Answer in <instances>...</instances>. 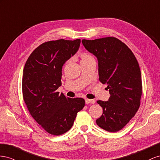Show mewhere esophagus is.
<instances>
[{
  "instance_id": "esophagus-1",
  "label": "esophagus",
  "mask_w": 160,
  "mask_h": 160,
  "mask_svg": "<svg viewBox=\"0 0 160 160\" xmlns=\"http://www.w3.org/2000/svg\"><path fill=\"white\" fill-rule=\"evenodd\" d=\"M85 102L86 104H94L95 100L92 99H85Z\"/></svg>"
}]
</instances>
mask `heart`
<instances>
[{"label":"heart","instance_id":"1","mask_svg":"<svg viewBox=\"0 0 160 160\" xmlns=\"http://www.w3.org/2000/svg\"><path fill=\"white\" fill-rule=\"evenodd\" d=\"M92 58V57L91 56H90V55L84 53V54L82 55V60H87V59H89V58Z\"/></svg>","mask_w":160,"mask_h":160}]
</instances>
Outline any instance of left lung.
I'll use <instances>...</instances> for the list:
<instances>
[{
  "label": "left lung",
  "mask_w": 160,
  "mask_h": 160,
  "mask_svg": "<svg viewBox=\"0 0 160 160\" xmlns=\"http://www.w3.org/2000/svg\"><path fill=\"white\" fill-rule=\"evenodd\" d=\"M82 43L97 58L99 80L107 84L111 94L108 101H97L103 112L96 122L107 131H118L140 106L142 82L139 63L131 50L115 38L82 39Z\"/></svg>",
  "instance_id": "1"
}]
</instances>
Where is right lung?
I'll list each match as a JSON object with an SVG mask.
<instances>
[{"label":"right lung","instance_id":"obj_1","mask_svg":"<svg viewBox=\"0 0 160 160\" xmlns=\"http://www.w3.org/2000/svg\"><path fill=\"white\" fill-rule=\"evenodd\" d=\"M80 39H59L42 43L31 53L23 69L22 91L27 107L48 133L60 135L69 131L85 101L57 92L62 67L79 49Z\"/></svg>","mask_w":160,"mask_h":160}]
</instances>
